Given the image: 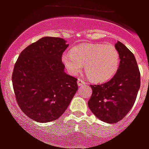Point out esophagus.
<instances>
[{"label":"esophagus","instance_id":"obj_1","mask_svg":"<svg viewBox=\"0 0 149 149\" xmlns=\"http://www.w3.org/2000/svg\"><path fill=\"white\" fill-rule=\"evenodd\" d=\"M85 84H86V83H85V81H84L83 79H78V81H77V84H78V86H82V85H84Z\"/></svg>","mask_w":149,"mask_h":149}]
</instances>
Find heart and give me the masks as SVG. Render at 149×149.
Segmentation results:
<instances>
[{"label":"heart","mask_w":149,"mask_h":149,"mask_svg":"<svg viewBox=\"0 0 149 149\" xmlns=\"http://www.w3.org/2000/svg\"><path fill=\"white\" fill-rule=\"evenodd\" d=\"M63 62L71 74H79L84 65L85 73L91 81L103 83L117 72L119 53L112 44L84 43L63 54Z\"/></svg>","instance_id":"obj_1"}]
</instances>
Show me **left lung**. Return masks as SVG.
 <instances>
[{
	"instance_id": "obj_1",
	"label": "left lung",
	"mask_w": 149,
	"mask_h": 149,
	"mask_svg": "<svg viewBox=\"0 0 149 149\" xmlns=\"http://www.w3.org/2000/svg\"><path fill=\"white\" fill-rule=\"evenodd\" d=\"M115 48L120 64L111 80L100 85H91L92 96L89 108L100 120L109 124L120 121L132 108L141 85L140 72L134 54L123 43Z\"/></svg>"
}]
</instances>
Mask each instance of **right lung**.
<instances>
[{"label":"right lung","instance_id":"add662e5","mask_svg":"<svg viewBox=\"0 0 149 149\" xmlns=\"http://www.w3.org/2000/svg\"><path fill=\"white\" fill-rule=\"evenodd\" d=\"M63 38L43 37L19 55L12 73L17 103L38 122L58 119L77 91V79L64 72L62 55L69 46Z\"/></svg>","mask_w":149,"mask_h":149}]
</instances>
